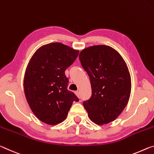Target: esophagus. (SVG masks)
Returning <instances> with one entry per match:
<instances>
[{"label": "esophagus", "mask_w": 154, "mask_h": 154, "mask_svg": "<svg viewBox=\"0 0 154 154\" xmlns=\"http://www.w3.org/2000/svg\"><path fill=\"white\" fill-rule=\"evenodd\" d=\"M75 94L76 95V96H77L78 97H79V99H80V94H79V92L78 91H75Z\"/></svg>", "instance_id": "34e87169"}]
</instances>
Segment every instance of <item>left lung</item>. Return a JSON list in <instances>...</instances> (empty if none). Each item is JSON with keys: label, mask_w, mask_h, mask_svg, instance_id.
<instances>
[{"label": "left lung", "mask_w": 154, "mask_h": 154, "mask_svg": "<svg viewBox=\"0 0 154 154\" xmlns=\"http://www.w3.org/2000/svg\"><path fill=\"white\" fill-rule=\"evenodd\" d=\"M79 59L91 85V96L83 102L88 116L98 125L115 120L130 96L131 77L124 60L105 45L82 50Z\"/></svg>", "instance_id": "1"}]
</instances>
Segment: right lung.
I'll use <instances>...</instances> for the list:
<instances>
[{
    "label": "right lung",
    "mask_w": 154,
    "mask_h": 154,
    "mask_svg": "<svg viewBox=\"0 0 154 154\" xmlns=\"http://www.w3.org/2000/svg\"><path fill=\"white\" fill-rule=\"evenodd\" d=\"M79 50L60 43L44 45L35 52L25 72L24 89L35 115L49 125L66 119L73 102L79 100L67 89L65 71L73 64Z\"/></svg>",
    "instance_id": "1"
}]
</instances>
